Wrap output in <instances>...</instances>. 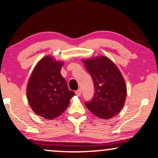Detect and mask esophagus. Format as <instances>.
<instances>
[{
  "instance_id": "obj_1",
  "label": "esophagus",
  "mask_w": 158,
  "mask_h": 158,
  "mask_svg": "<svg viewBox=\"0 0 158 158\" xmlns=\"http://www.w3.org/2000/svg\"><path fill=\"white\" fill-rule=\"evenodd\" d=\"M75 94H76V95H77V96H81V89H77V91H76Z\"/></svg>"
}]
</instances>
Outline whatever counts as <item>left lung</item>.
I'll return each instance as SVG.
<instances>
[{"label":"left lung","instance_id":"left-lung-1","mask_svg":"<svg viewBox=\"0 0 158 158\" xmlns=\"http://www.w3.org/2000/svg\"><path fill=\"white\" fill-rule=\"evenodd\" d=\"M93 80V98L86 102V106L95 116L109 119L123 108L127 98V85L116 65L104 56L83 60Z\"/></svg>","mask_w":158,"mask_h":158}]
</instances>
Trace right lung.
<instances>
[{
	"label": "right lung",
	"mask_w": 158,
	"mask_h": 158,
	"mask_svg": "<svg viewBox=\"0 0 158 158\" xmlns=\"http://www.w3.org/2000/svg\"><path fill=\"white\" fill-rule=\"evenodd\" d=\"M63 64L51 56L43 57L33 69L27 84V99L31 109L47 120L60 116L75 95L60 74Z\"/></svg>",
	"instance_id": "obj_1"
}]
</instances>
